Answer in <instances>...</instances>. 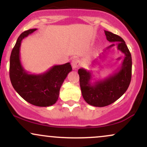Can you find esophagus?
Segmentation results:
<instances>
[{"mask_svg":"<svg viewBox=\"0 0 147 147\" xmlns=\"http://www.w3.org/2000/svg\"><path fill=\"white\" fill-rule=\"evenodd\" d=\"M72 67L73 69H77L79 67V60L77 59H74L72 61Z\"/></svg>","mask_w":147,"mask_h":147,"instance_id":"1","label":"esophagus"}]
</instances>
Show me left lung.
Wrapping results in <instances>:
<instances>
[{
  "instance_id": "1",
  "label": "left lung",
  "mask_w": 147,
  "mask_h": 147,
  "mask_svg": "<svg viewBox=\"0 0 147 147\" xmlns=\"http://www.w3.org/2000/svg\"><path fill=\"white\" fill-rule=\"evenodd\" d=\"M104 32L108 41L112 43L115 42L108 47L106 50L117 45V50L124 55V58L121 66L115 73L104 79L96 80L94 83L91 82L92 80V72L84 68L79 69L82 96L88 104L96 107L110 105L117 100L127 90L131 80L132 58L125 41L120 36L111 32L104 31ZM104 56L101 55L99 59H102ZM94 63L95 61L92 65Z\"/></svg>"
}]
</instances>
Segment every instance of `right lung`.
Returning <instances> with one entry per match:
<instances>
[{
  "mask_svg": "<svg viewBox=\"0 0 147 147\" xmlns=\"http://www.w3.org/2000/svg\"><path fill=\"white\" fill-rule=\"evenodd\" d=\"M36 30H28L18 36L10 56L9 77L13 88L22 98L32 105L46 107L56 103L60 88L72 67L70 63L56 65L38 75L30 74L25 70L20 59L21 42Z\"/></svg>",
  "mask_w": 147,
  "mask_h": 147,
  "instance_id": "1",
  "label": "right lung"
}]
</instances>
